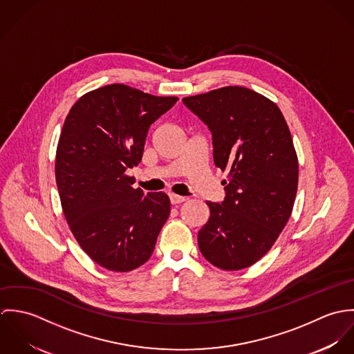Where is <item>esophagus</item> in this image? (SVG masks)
Wrapping results in <instances>:
<instances>
[{
  "mask_svg": "<svg viewBox=\"0 0 354 354\" xmlns=\"http://www.w3.org/2000/svg\"><path fill=\"white\" fill-rule=\"evenodd\" d=\"M169 198H170V203H171V204H180V203H184L187 201L184 196L174 195V194H171Z\"/></svg>",
  "mask_w": 354,
  "mask_h": 354,
  "instance_id": "34e87169",
  "label": "esophagus"
}]
</instances>
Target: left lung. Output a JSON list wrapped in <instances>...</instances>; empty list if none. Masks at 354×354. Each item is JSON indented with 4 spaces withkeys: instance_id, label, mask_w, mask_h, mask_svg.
<instances>
[{
    "instance_id": "8db88e82",
    "label": "left lung",
    "mask_w": 354,
    "mask_h": 354,
    "mask_svg": "<svg viewBox=\"0 0 354 354\" xmlns=\"http://www.w3.org/2000/svg\"><path fill=\"white\" fill-rule=\"evenodd\" d=\"M183 102L211 131L214 163L227 171L225 201L207 202L199 250L221 270L247 268L271 250L293 211L299 159L289 127L274 102L245 87Z\"/></svg>"
}]
</instances>
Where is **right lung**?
Listing matches in <instances>:
<instances>
[{"label":"right lung","mask_w":354,"mask_h":354,"mask_svg":"<svg viewBox=\"0 0 354 354\" xmlns=\"http://www.w3.org/2000/svg\"><path fill=\"white\" fill-rule=\"evenodd\" d=\"M178 101L125 84L93 90L69 110L55 152V181L69 229L103 268L132 271L151 257L169 218L163 192L133 188L149 128Z\"/></svg>","instance_id":"obj_1"}]
</instances>
